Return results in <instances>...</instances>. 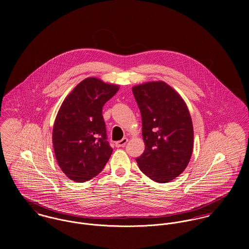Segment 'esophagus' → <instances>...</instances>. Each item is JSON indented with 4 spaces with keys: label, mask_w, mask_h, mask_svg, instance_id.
<instances>
[{
    "label": "esophagus",
    "mask_w": 249,
    "mask_h": 249,
    "mask_svg": "<svg viewBox=\"0 0 249 249\" xmlns=\"http://www.w3.org/2000/svg\"><path fill=\"white\" fill-rule=\"evenodd\" d=\"M128 142V139L127 138H124V139H122L121 141H118V142H116V146L117 147H122V146H124L125 145V143Z\"/></svg>",
    "instance_id": "obj_1"
}]
</instances>
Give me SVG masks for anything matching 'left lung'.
Wrapping results in <instances>:
<instances>
[{"instance_id": "8db88e82", "label": "left lung", "mask_w": 249, "mask_h": 249, "mask_svg": "<svg viewBox=\"0 0 249 249\" xmlns=\"http://www.w3.org/2000/svg\"><path fill=\"white\" fill-rule=\"evenodd\" d=\"M142 116L144 151L136 159L142 173L158 183L178 178L194 147V127L186 103L164 81L132 87Z\"/></svg>"}]
</instances>
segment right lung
Returning a JSON list of instances; mask_svg holds the SVG:
<instances>
[{"label":"right lung","instance_id":"add662e5","mask_svg":"<svg viewBox=\"0 0 249 249\" xmlns=\"http://www.w3.org/2000/svg\"><path fill=\"white\" fill-rule=\"evenodd\" d=\"M119 88L87 77L71 90L58 110L53 128V150L61 171L72 181L82 183L98 176L112 154L103 107Z\"/></svg>","mask_w":249,"mask_h":249}]
</instances>
